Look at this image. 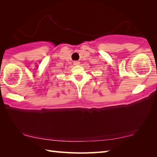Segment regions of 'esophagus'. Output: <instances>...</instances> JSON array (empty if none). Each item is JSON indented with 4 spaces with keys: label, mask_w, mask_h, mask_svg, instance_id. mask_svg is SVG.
<instances>
[{
    "label": "esophagus",
    "mask_w": 157,
    "mask_h": 157,
    "mask_svg": "<svg viewBox=\"0 0 157 157\" xmlns=\"http://www.w3.org/2000/svg\"><path fill=\"white\" fill-rule=\"evenodd\" d=\"M79 63H80V62L78 61H73V64H74L75 65H79Z\"/></svg>",
    "instance_id": "esophagus-1"
}]
</instances>
